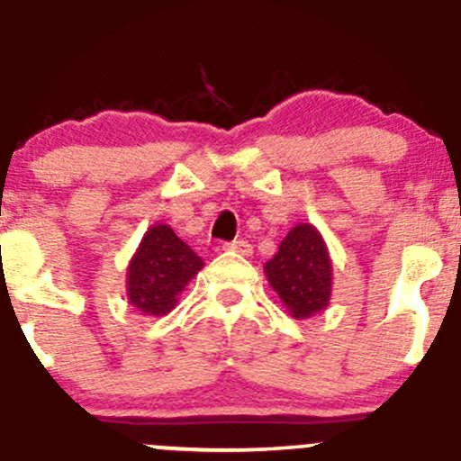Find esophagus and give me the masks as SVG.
Wrapping results in <instances>:
<instances>
[{
  "label": "esophagus",
  "mask_w": 461,
  "mask_h": 461,
  "mask_svg": "<svg viewBox=\"0 0 461 461\" xmlns=\"http://www.w3.org/2000/svg\"><path fill=\"white\" fill-rule=\"evenodd\" d=\"M225 249H230V252H236V254H243V257H252L254 254V248L248 243V240L239 239V240H231V243H225L222 245Z\"/></svg>",
  "instance_id": "34e87169"
}]
</instances>
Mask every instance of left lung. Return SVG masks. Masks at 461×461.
Listing matches in <instances>:
<instances>
[{
  "mask_svg": "<svg viewBox=\"0 0 461 461\" xmlns=\"http://www.w3.org/2000/svg\"><path fill=\"white\" fill-rule=\"evenodd\" d=\"M265 276L294 319H310L328 308L332 263L317 227L310 222L292 227L274 258L265 263Z\"/></svg>",
  "mask_w": 461,
  "mask_h": 461,
  "instance_id": "obj_1",
  "label": "left lung"
}]
</instances>
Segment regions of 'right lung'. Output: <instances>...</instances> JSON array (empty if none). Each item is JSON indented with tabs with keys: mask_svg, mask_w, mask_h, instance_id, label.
<instances>
[{
	"mask_svg": "<svg viewBox=\"0 0 461 461\" xmlns=\"http://www.w3.org/2000/svg\"><path fill=\"white\" fill-rule=\"evenodd\" d=\"M203 267V258L169 225L149 227L127 272V296L147 317H165Z\"/></svg>",
	"mask_w": 461,
	"mask_h": 461,
	"instance_id": "add662e5",
	"label": "right lung"
}]
</instances>
